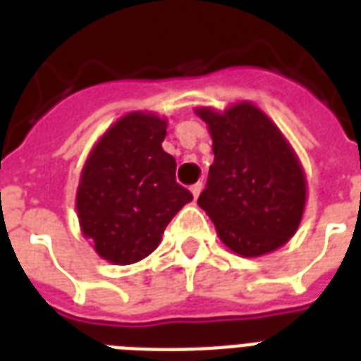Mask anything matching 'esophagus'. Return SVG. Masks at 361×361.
Wrapping results in <instances>:
<instances>
[{
  "label": "esophagus",
  "mask_w": 361,
  "mask_h": 361,
  "mask_svg": "<svg viewBox=\"0 0 361 361\" xmlns=\"http://www.w3.org/2000/svg\"><path fill=\"white\" fill-rule=\"evenodd\" d=\"M201 189H203V183H201V181H197V183H193V185H191V193H193V197H199L201 195Z\"/></svg>",
  "instance_id": "esophagus-1"
}]
</instances>
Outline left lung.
<instances>
[{
  "label": "left lung",
  "mask_w": 361,
  "mask_h": 361,
  "mask_svg": "<svg viewBox=\"0 0 361 361\" xmlns=\"http://www.w3.org/2000/svg\"><path fill=\"white\" fill-rule=\"evenodd\" d=\"M197 114L209 126L214 152L199 207L238 255L279 250L295 234L305 207V176L292 147L250 102Z\"/></svg>",
  "instance_id": "left-lung-1"
}]
</instances>
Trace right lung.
<instances>
[{
  "label": "right lung",
  "mask_w": 361,
  "mask_h": 361,
  "mask_svg": "<svg viewBox=\"0 0 361 361\" xmlns=\"http://www.w3.org/2000/svg\"><path fill=\"white\" fill-rule=\"evenodd\" d=\"M164 137L166 119L131 111L100 137L85 162L77 189L81 230L114 265L150 255L168 222L193 199L176 181Z\"/></svg>",
  "instance_id": "1"
}]
</instances>
